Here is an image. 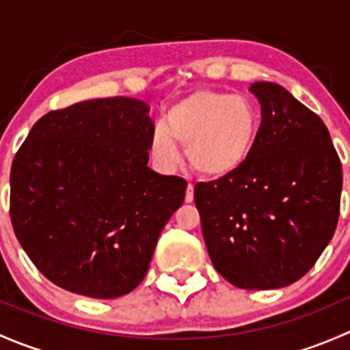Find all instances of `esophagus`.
<instances>
[{"instance_id": "obj_1", "label": "esophagus", "mask_w": 350, "mask_h": 350, "mask_svg": "<svg viewBox=\"0 0 350 350\" xmlns=\"http://www.w3.org/2000/svg\"><path fill=\"white\" fill-rule=\"evenodd\" d=\"M193 200H195V188H193V185H188V189H186L185 201H186V203H191Z\"/></svg>"}]
</instances>
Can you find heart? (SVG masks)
Returning <instances> with one entry per match:
<instances>
[{
  "label": "heart",
  "mask_w": 350,
  "mask_h": 350,
  "mask_svg": "<svg viewBox=\"0 0 350 350\" xmlns=\"http://www.w3.org/2000/svg\"><path fill=\"white\" fill-rule=\"evenodd\" d=\"M260 116L245 96L201 90L165 113L164 126L150 135V154L162 169L178 164V146L203 178L221 179L241 171L256 149Z\"/></svg>",
  "instance_id": "1"
}]
</instances>
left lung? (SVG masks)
<instances>
[{
  "label": "left lung",
  "mask_w": 350,
  "mask_h": 350,
  "mask_svg": "<svg viewBox=\"0 0 350 350\" xmlns=\"http://www.w3.org/2000/svg\"><path fill=\"white\" fill-rule=\"evenodd\" d=\"M260 103L256 149L241 171L198 183L195 203L215 269L242 289L305 276L334 237L342 164L325 123L288 90L249 88Z\"/></svg>",
  "instance_id": "1"
}]
</instances>
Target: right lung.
<instances>
[{
	"label": "right lung",
	"mask_w": 350,
	"mask_h": 350,
	"mask_svg": "<svg viewBox=\"0 0 350 350\" xmlns=\"http://www.w3.org/2000/svg\"><path fill=\"white\" fill-rule=\"evenodd\" d=\"M154 132L135 98L49 111L10 174V215L37 269L76 295L111 299L146 278L155 243L185 201L186 181L147 165Z\"/></svg>",
	"instance_id": "obj_1"
}]
</instances>
